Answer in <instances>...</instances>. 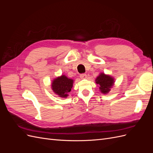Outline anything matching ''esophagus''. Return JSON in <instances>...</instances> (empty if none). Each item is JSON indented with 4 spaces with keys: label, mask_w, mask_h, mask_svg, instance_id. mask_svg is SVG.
<instances>
[{
    "label": "esophagus",
    "mask_w": 153,
    "mask_h": 153,
    "mask_svg": "<svg viewBox=\"0 0 153 153\" xmlns=\"http://www.w3.org/2000/svg\"><path fill=\"white\" fill-rule=\"evenodd\" d=\"M80 76L81 78H82V79H83V78H87V75L85 73H82L80 75Z\"/></svg>",
    "instance_id": "1"
}]
</instances>
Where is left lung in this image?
Returning a JSON list of instances; mask_svg holds the SVG:
<instances>
[{
  "label": "left lung",
  "mask_w": 153,
  "mask_h": 153,
  "mask_svg": "<svg viewBox=\"0 0 153 153\" xmlns=\"http://www.w3.org/2000/svg\"><path fill=\"white\" fill-rule=\"evenodd\" d=\"M114 82L113 78L104 73H101L96 79V83L100 85V89L103 94L108 93L110 91V89L112 87Z\"/></svg>",
  "instance_id": "1"
}]
</instances>
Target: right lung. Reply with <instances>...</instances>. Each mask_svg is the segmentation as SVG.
Listing matches in <instances>:
<instances>
[{"label":"right lung","instance_id":"obj_1","mask_svg":"<svg viewBox=\"0 0 153 153\" xmlns=\"http://www.w3.org/2000/svg\"><path fill=\"white\" fill-rule=\"evenodd\" d=\"M73 83V80L72 79L68 78L65 75H62L53 81L52 84V90L60 97L66 98L68 96V93L71 90Z\"/></svg>","mask_w":153,"mask_h":153}]
</instances>
